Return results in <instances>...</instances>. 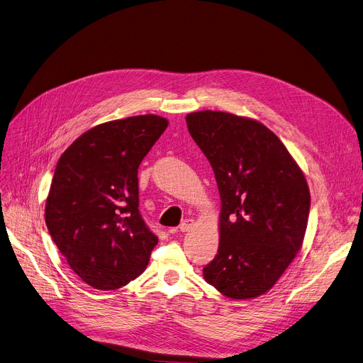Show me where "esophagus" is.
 Masks as SVG:
<instances>
[{
  "mask_svg": "<svg viewBox=\"0 0 363 363\" xmlns=\"http://www.w3.org/2000/svg\"><path fill=\"white\" fill-rule=\"evenodd\" d=\"M194 226V220L193 219H185L181 225H179V231L181 233H188L191 228Z\"/></svg>",
  "mask_w": 363,
  "mask_h": 363,
  "instance_id": "esophagus-1",
  "label": "esophagus"
}]
</instances>
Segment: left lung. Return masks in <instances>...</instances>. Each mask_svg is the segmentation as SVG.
I'll use <instances>...</instances> for the list:
<instances>
[{
    "label": "left lung",
    "instance_id": "8db88e82",
    "mask_svg": "<svg viewBox=\"0 0 363 363\" xmlns=\"http://www.w3.org/2000/svg\"><path fill=\"white\" fill-rule=\"evenodd\" d=\"M189 135L215 172L219 249L203 277L245 300L269 291L301 249L311 193L301 169L263 123L233 113L186 114Z\"/></svg>",
    "mask_w": 363,
    "mask_h": 363
}]
</instances>
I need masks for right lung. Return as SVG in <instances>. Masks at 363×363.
Listing matches in <instances>:
<instances>
[{
    "label": "right lung",
    "mask_w": 363,
    "mask_h": 363,
    "mask_svg": "<svg viewBox=\"0 0 363 363\" xmlns=\"http://www.w3.org/2000/svg\"><path fill=\"white\" fill-rule=\"evenodd\" d=\"M167 123L143 114L97 125L57 163L45 223L72 271L94 289L116 290L140 277L159 242L138 208V167Z\"/></svg>",
    "instance_id": "add662e5"
}]
</instances>
